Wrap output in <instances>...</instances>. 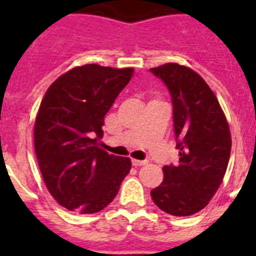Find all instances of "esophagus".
<instances>
[{
  "mask_svg": "<svg viewBox=\"0 0 256 256\" xmlns=\"http://www.w3.org/2000/svg\"><path fill=\"white\" fill-rule=\"evenodd\" d=\"M148 160H137V159H132V164L134 165V166H141V165H144L148 164Z\"/></svg>",
  "mask_w": 256,
  "mask_h": 256,
  "instance_id": "obj_1",
  "label": "esophagus"
}]
</instances>
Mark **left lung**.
<instances>
[{"mask_svg": "<svg viewBox=\"0 0 256 256\" xmlns=\"http://www.w3.org/2000/svg\"><path fill=\"white\" fill-rule=\"evenodd\" d=\"M150 72L170 94L180 150V162L162 168L164 180L151 198L170 216H192L209 204L224 177L232 146L230 126L216 94L194 70L169 62Z\"/></svg>", "mask_w": 256, "mask_h": 256, "instance_id": "obj_1", "label": "left lung"}]
</instances>
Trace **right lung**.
<instances>
[{
    "instance_id": "1",
    "label": "right lung",
    "mask_w": 256,
    "mask_h": 256,
    "mask_svg": "<svg viewBox=\"0 0 256 256\" xmlns=\"http://www.w3.org/2000/svg\"><path fill=\"white\" fill-rule=\"evenodd\" d=\"M133 76L132 68L87 64L50 86L34 124L38 165L61 206L94 214L108 206L130 173V158L98 148L104 118Z\"/></svg>"
}]
</instances>
